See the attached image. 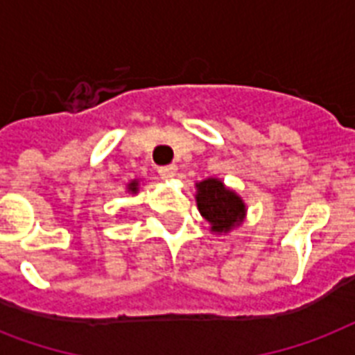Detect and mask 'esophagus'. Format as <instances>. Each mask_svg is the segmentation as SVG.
<instances>
[{
  "label": "esophagus",
  "instance_id": "34e87169",
  "mask_svg": "<svg viewBox=\"0 0 355 355\" xmlns=\"http://www.w3.org/2000/svg\"><path fill=\"white\" fill-rule=\"evenodd\" d=\"M158 173H160L162 178H166V180H169V178H173V177H175V175H177V166H175V164H171V166L158 167Z\"/></svg>",
  "mask_w": 355,
  "mask_h": 355
}]
</instances>
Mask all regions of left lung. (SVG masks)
I'll use <instances>...</instances> for the list:
<instances>
[{
	"mask_svg": "<svg viewBox=\"0 0 355 355\" xmlns=\"http://www.w3.org/2000/svg\"><path fill=\"white\" fill-rule=\"evenodd\" d=\"M195 200L200 216L210 223V232L227 236L247 219V205L221 178L210 177L195 184Z\"/></svg>",
	"mask_w": 355,
	"mask_h": 355,
	"instance_id": "8db88e82",
	"label": "left lung"
}]
</instances>
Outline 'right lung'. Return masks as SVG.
Listing matches in <instances>:
<instances>
[{
  "label": "right lung",
  "mask_w": 355,
  "mask_h": 355,
  "mask_svg": "<svg viewBox=\"0 0 355 355\" xmlns=\"http://www.w3.org/2000/svg\"><path fill=\"white\" fill-rule=\"evenodd\" d=\"M139 182H141L139 178H132V180H130V182L127 184V191H128V193H132V195L138 193V191H139Z\"/></svg>",
  "instance_id": "1"
}]
</instances>
